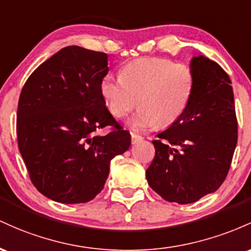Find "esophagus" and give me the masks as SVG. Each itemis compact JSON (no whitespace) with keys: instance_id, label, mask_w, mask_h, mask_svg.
<instances>
[{"instance_id":"1","label":"esophagus","mask_w":251,"mask_h":251,"mask_svg":"<svg viewBox=\"0 0 251 251\" xmlns=\"http://www.w3.org/2000/svg\"><path fill=\"white\" fill-rule=\"evenodd\" d=\"M141 140H142V136H140V135H137V134L131 133V143H133V145L137 143Z\"/></svg>"}]
</instances>
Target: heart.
I'll use <instances>...</instances> for the list:
<instances>
[{
  "label": "heart",
  "instance_id": "1",
  "mask_svg": "<svg viewBox=\"0 0 251 251\" xmlns=\"http://www.w3.org/2000/svg\"><path fill=\"white\" fill-rule=\"evenodd\" d=\"M194 75L188 65L167 58H141L126 64L120 78L105 75L100 81L106 108L122 118L135 106L141 108L128 120L135 131L171 126L181 116L193 91Z\"/></svg>",
  "mask_w": 251,
  "mask_h": 251
}]
</instances>
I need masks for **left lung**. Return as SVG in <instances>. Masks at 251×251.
<instances>
[{"label": "left lung", "instance_id": "1", "mask_svg": "<svg viewBox=\"0 0 251 251\" xmlns=\"http://www.w3.org/2000/svg\"><path fill=\"white\" fill-rule=\"evenodd\" d=\"M193 91L182 115L153 141L146 178L165 201L191 204L223 184L237 143L231 80L204 55L190 63Z\"/></svg>", "mask_w": 251, "mask_h": 251}]
</instances>
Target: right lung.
Listing matches in <instances>:
<instances>
[{
    "label": "right lung",
    "instance_id": "1",
    "mask_svg": "<svg viewBox=\"0 0 251 251\" xmlns=\"http://www.w3.org/2000/svg\"><path fill=\"white\" fill-rule=\"evenodd\" d=\"M108 54L67 46L29 75L18 106V142L39 192L63 204L88 202L103 190L110 161L130 147L100 95ZM114 125L104 135L98 128Z\"/></svg>",
    "mask_w": 251,
    "mask_h": 251
}]
</instances>
